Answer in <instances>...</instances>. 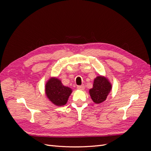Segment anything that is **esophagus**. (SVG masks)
<instances>
[{"label":"esophagus","instance_id":"34e87169","mask_svg":"<svg viewBox=\"0 0 151 151\" xmlns=\"http://www.w3.org/2000/svg\"><path fill=\"white\" fill-rule=\"evenodd\" d=\"M84 85H81V86H77V89L79 90H84Z\"/></svg>","mask_w":151,"mask_h":151}]
</instances>
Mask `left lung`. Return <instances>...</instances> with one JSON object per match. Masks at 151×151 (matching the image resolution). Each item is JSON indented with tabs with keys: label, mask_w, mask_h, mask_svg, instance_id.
I'll list each match as a JSON object with an SVG mask.
<instances>
[{
	"label": "left lung",
	"mask_w": 151,
	"mask_h": 151,
	"mask_svg": "<svg viewBox=\"0 0 151 151\" xmlns=\"http://www.w3.org/2000/svg\"><path fill=\"white\" fill-rule=\"evenodd\" d=\"M111 89L112 85L106 77L98 76L94 79L93 88L89 89V93L93 102L100 104L106 99Z\"/></svg>",
	"instance_id": "left-lung-1"
}]
</instances>
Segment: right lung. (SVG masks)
I'll return each mask as SVG.
<instances>
[{
	"instance_id": "add662e5",
	"label": "right lung",
	"mask_w": 151,
	"mask_h": 151,
	"mask_svg": "<svg viewBox=\"0 0 151 151\" xmlns=\"http://www.w3.org/2000/svg\"><path fill=\"white\" fill-rule=\"evenodd\" d=\"M72 92L71 88L63 86L57 77H50L45 84V94L53 104L62 106L67 103Z\"/></svg>"
}]
</instances>
